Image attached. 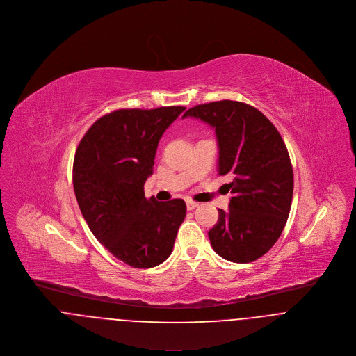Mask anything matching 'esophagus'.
Here are the masks:
<instances>
[{
  "instance_id": "esophagus-1",
  "label": "esophagus",
  "mask_w": 356,
  "mask_h": 356,
  "mask_svg": "<svg viewBox=\"0 0 356 356\" xmlns=\"http://www.w3.org/2000/svg\"><path fill=\"white\" fill-rule=\"evenodd\" d=\"M186 204H187V209H188V211H194V209L200 205L198 202H194V201H191V200H187Z\"/></svg>"
}]
</instances>
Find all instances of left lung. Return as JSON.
I'll list each match as a JSON object with an SVG mask.
<instances>
[{"mask_svg": "<svg viewBox=\"0 0 356 356\" xmlns=\"http://www.w3.org/2000/svg\"><path fill=\"white\" fill-rule=\"evenodd\" d=\"M194 117L213 127L218 173L231 175L229 209H218L208 232L214 252L232 263H250L278 241L293 198V168L284 140L257 108L234 100L195 106Z\"/></svg>", "mask_w": 356, "mask_h": 356, "instance_id": "obj_1", "label": "left lung"}]
</instances>
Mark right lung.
<instances>
[{
    "instance_id": "obj_1",
    "label": "right lung",
    "mask_w": 356,
    "mask_h": 356,
    "mask_svg": "<svg viewBox=\"0 0 356 356\" xmlns=\"http://www.w3.org/2000/svg\"><path fill=\"white\" fill-rule=\"evenodd\" d=\"M186 110L122 108L99 118L78 144L74 193L89 229L118 260L135 268L163 263L186 217V202L144 195L163 132Z\"/></svg>"
}]
</instances>
